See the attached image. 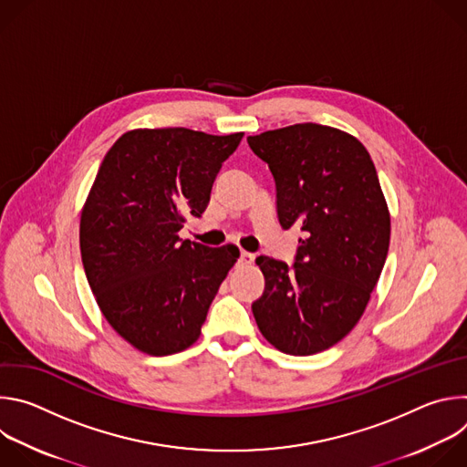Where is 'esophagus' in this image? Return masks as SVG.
<instances>
[{"instance_id": "obj_1", "label": "esophagus", "mask_w": 467, "mask_h": 467, "mask_svg": "<svg viewBox=\"0 0 467 467\" xmlns=\"http://www.w3.org/2000/svg\"><path fill=\"white\" fill-rule=\"evenodd\" d=\"M253 260H254V254H253V253H247V251H242V253H240V262H242V264L249 265V264H253Z\"/></svg>"}]
</instances>
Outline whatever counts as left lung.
<instances>
[{
    "instance_id": "1",
    "label": "left lung",
    "mask_w": 467,
    "mask_h": 467,
    "mask_svg": "<svg viewBox=\"0 0 467 467\" xmlns=\"http://www.w3.org/2000/svg\"><path fill=\"white\" fill-rule=\"evenodd\" d=\"M275 179L283 229L299 225L296 262L258 256L251 305L264 338L305 357L338 344L362 317L384 268L389 213L368 150L348 132L296 123L247 137Z\"/></svg>"
}]
</instances>
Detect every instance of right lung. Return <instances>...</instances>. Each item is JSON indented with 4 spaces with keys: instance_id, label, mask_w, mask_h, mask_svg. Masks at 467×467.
<instances>
[{
    "instance_id": "1",
    "label": "right lung",
    "mask_w": 467,
    "mask_h": 467,
    "mask_svg": "<svg viewBox=\"0 0 467 467\" xmlns=\"http://www.w3.org/2000/svg\"><path fill=\"white\" fill-rule=\"evenodd\" d=\"M242 137L129 130L98 170L79 229L85 274L110 327L142 353L190 348L240 256L236 245L209 247L177 233L186 216L202 218Z\"/></svg>"
}]
</instances>
